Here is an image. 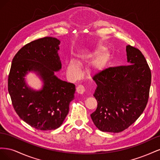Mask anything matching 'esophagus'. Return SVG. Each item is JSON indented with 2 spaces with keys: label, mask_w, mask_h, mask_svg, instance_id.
<instances>
[{
  "label": "esophagus",
  "mask_w": 160,
  "mask_h": 160,
  "mask_svg": "<svg viewBox=\"0 0 160 160\" xmlns=\"http://www.w3.org/2000/svg\"><path fill=\"white\" fill-rule=\"evenodd\" d=\"M76 89H77V93H79V94H83L84 92L85 91V88L83 85H81V84H79V85H77Z\"/></svg>",
  "instance_id": "obj_1"
}]
</instances>
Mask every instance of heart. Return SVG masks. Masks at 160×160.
Listing matches in <instances>:
<instances>
[{"label":"heart","mask_w":160,"mask_h":160,"mask_svg":"<svg viewBox=\"0 0 160 160\" xmlns=\"http://www.w3.org/2000/svg\"><path fill=\"white\" fill-rule=\"evenodd\" d=\"M67 73L72 79H77L80 76L81 71L79 65L74 60H71L67 65Z\"/></svg>","instance_id":"heart-1"}]
</instances>
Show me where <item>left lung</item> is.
I'll use <instances>...</instances> for the list:
<instances>
[{
  "mask_svg": "<svg viewBox=\"0 0 160 160\" xmlns=\"http://www.w3.org/2000/svg\"><path fill=\"white\" fill-rule=\"evenodd\" d=\"M129 65L109 67L95 72L93 96L98 107L91 118L102 132L119 133L128 129L142 114L149 99L152 73L138 48L126 47Z\"/></svg>",
  "mask_w": 160,
  "mask_h": 160,
  "instance_id": "1",
  "label": "left lung"
}]
</instances>
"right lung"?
I'll return each instance as SVG.
<instances>
[{"instance_id": "right-lung-1", "label": "right lung", "mask_w": 160, "mask_h": 160, "mask_svg": "<svg viewBox=\"0 0 160 160\" xmlns=\"http://www.w3.org/2000/svg\"><path fill=\"white\" fill-rule=\"evenodd\" d=\"M59 40L45 37L23 46L12 59L8 77V91L17 115L31 127L40 130L59 128L74 99V84L59 79L54 72L61 68L57 51ZM38 72L44 82L35 92L25 84L28 71Z\"/></svg>"}]
</instances>
